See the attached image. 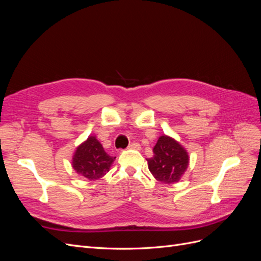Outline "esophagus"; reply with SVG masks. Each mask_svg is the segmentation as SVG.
<instances>
[{
	"label": "esophagus",
	"instance_id": "obj_1",
	"mask_svg": "<svg viewBox=\"0 0 261 261\" xmlns=\"http://www.w3.org/2000/svg\"><path fill=\"white\" fill-rule=\"evenodd\" d=\"M140 148V145L138 143H136V141H134V143L129 144L128 146V149H139Z\"/></svg>",
	"mask_w": 261,
	"mask_h": 261
}]
</instances>
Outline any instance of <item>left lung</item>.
<instances>
[{
  "label": "left lung",
  "instance_id": "left-lung-1",
  "mask_svg": "<svg viewBox=\"0 0 261 261\" xmlns=\"http://www.w3.org/2000/svg\"><path fill=\"white\" fill-rule=\"evenodd\" d=\"M152 151L153 155L147 159L152 175L164 184L178 181L188 165L186 150L177 141L164 135L158 139Z\"/></svg>",
  "mask_w": 261,
  "mask_h": 261
}]
</instances>
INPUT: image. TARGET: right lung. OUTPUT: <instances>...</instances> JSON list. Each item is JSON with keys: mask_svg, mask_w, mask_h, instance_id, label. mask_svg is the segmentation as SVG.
Here are the masks:
<instances>
[{"mask_svg": "<svg viewBox=\"0 0 261 261\" xmlns=\"http://www.w3.org/2000/svg\"><path fill=\"white\" fill-rule=\"evenodd\" d=\"M115 156L109 155L96 137H88L77 148L73 158V168L78 174L96 180L110 170Z\"/></svg>", "mask_w": 261, "mask_h": 261, "instance_id": "1", "label": "right lung"}]
</instances>
